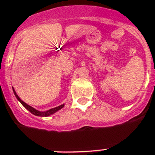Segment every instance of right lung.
<instances>
[{"label":"right lung","instance_id":"obj_1","mask_svg":"<svg viewBox=\"0 0 155 155\" xmlns=\"http://www.w3.org/2000/svg\"><path fill=\"white\" fill-rule=\"evenodd\" d=\"M13 90V92H14V94H15V96H16V98H17L20 102H21V104L27 109V110H29L32 114H34V115H36V116H41V117H48V116H49L51 114H54L56 113L57 111H59L60 109H61L63 107H64V104L63 105H61V106H59V107H54V108H52V109H49V110H48L46 112H40V111H37L36 110L35 108H33L31 106H29L28 104H26L25 102H24L23 101H22L18 96V94H16V92H15V90L14 89H12Z\"/></svg>","mask_w":155,"mask_h":155}]
</instances>
